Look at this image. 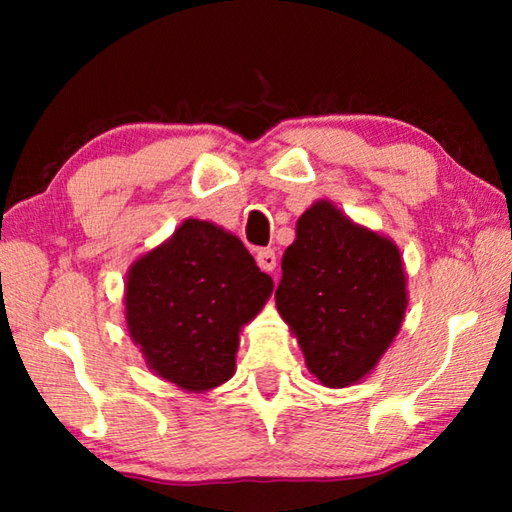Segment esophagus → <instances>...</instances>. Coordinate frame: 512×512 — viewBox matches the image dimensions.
I'll return each mask as SVG.
<instances>
[{
    "instance_id": "esophagus-1",
    "label": "esophagus",
    "mask_w": 512,
    "mask_h": 512,
    "mask_svg": "<svg viewBox=\"0 0 512 512\" xmlns=\"http://www.w3.org/2000/svg\"><path fill=\"white\" fill-rule=\"evenodd\" d=\"M257 264H259V268H262V271H275V266H277V257H275V253L271 248H259L257 250Z\"/></svg>"
}]
</instances>
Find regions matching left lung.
I'll use <instances>...</instances> for the list:
<instances>
[{
    "label": "left lung",
    "instance_id": "obj_1",
    "mask_svg": "<svg viewBox=\"0 0 512 512\" xmlns=\"http://www.w3.org/2000/svg\"><path fill=\"white\" fill-rule=\"evenodd\" d=\"M275 302L311 375L332 388L350 386L375 368L400 329V250L318 201L300 216L296 241L282 257Z\"/></svg>",
    "mask_w": 512,
    "mask_h": 512
}]
</instances>
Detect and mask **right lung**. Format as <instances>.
Masks as SVG:
<instances>
[{"instance_id":"right-lung-1","label":"right lung","mask_w":512,"mask_h":512,"mask_svg":"<svg viewBox=\"0 0 512 512\" xmlns=\"http://www.w3.org/2000/svg\"><path fill=\"white\" fill-rule=\"evenodd\" d=\"M237 237L189 219L131 266L126 323L149 368L185 391H210L235 372L239 329L271 296Z\"/></svg>"}]
</instances>
